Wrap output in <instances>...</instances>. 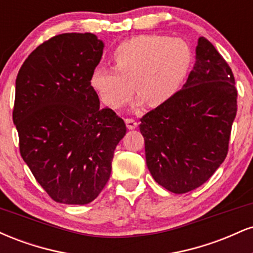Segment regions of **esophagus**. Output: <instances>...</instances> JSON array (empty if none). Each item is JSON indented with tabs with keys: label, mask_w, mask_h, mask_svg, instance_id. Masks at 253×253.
Segmentation results:
<instances>
[{
	"label": "esophagus",
	"mask_w": 253,
	"mask_h": 253,
	"mask_svg": "<svg viewBox=\"0 0 253 253\" xmlns=\"http://www.w3.org/2000/svg\"><path fill=\"white\" fill-rule=\"evenodd\" d=\"M125 123H126V126L128 127V129H134L136 126H138V123H136V120L132 118H127L125 119Z\"/></svg>",
	"instance_id": "34e87169"
}]
</instances>
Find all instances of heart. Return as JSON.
<instances>
[{"label":"heart","mask_w":253,"mask_h":253,"mask_svg":"<svg viewBox=\"0 0 253 253\" xmlns=\"http://www.w3.org/2000/svg\"><path fill=\"white\" fill-rule=\"evenodd\" d=\"M190 51L182 40L145 34L124 40L113 52L114 69L98 66L90 85L112 109L129 101L133 86L139 103L157 108L172 98L190 64Z\"/></svg>","instance_id":"obj_1"}]
</instances>
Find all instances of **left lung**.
<instances>
[{"label":"left lung","mask_w":253,"mask_h":253,"mask_svg":"<svg viewBox=\"0 0 253 253\" xmlns=\"http://www.w3.org/2000/svg\"><path fill=\"white\" fill-rule=\"evenodd\" d=\"M237 97L227 62L201 37L183 88L140 119L146 164L159 185L184 194L211 178L228 153Z\"/></svg>","instance_id":"obj_1"}]
</instances>
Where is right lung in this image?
I'll list each match as a JSON object with an SVG mask.
<instances>
[{
    "label": "right lung",
    "mask_w": 253,
    "mask_h": 253,
    "mask_svg": "<svg viewBox=\"0 0 253 253\" xmlns=\"http://www.w3.org/2000/svg\"><path fill=\"white\" fill-rule=\"evenodd\" d=\"M104 43L92 33H63L39 45L20 68L13 121L20 155L56 202L86 205L108 182L126 125L100 108L90 77Z\"/></svg>",
    "instance_id": "right-lung-1"
}]
</instances>
